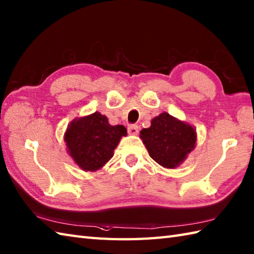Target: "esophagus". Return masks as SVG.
Segmentation results:
<instances>
[{
    "mask_svg": "<svg viewBox=\"0 0 254 254\" xmlns=\"http://www.w3.org/2000/svg\"><path fill=\"white\" fill-rule=\"evenodd\" d=\"M127 132L132 134V135H135V134L138 133V126H136V124H130L127 127Z\"/></svg>",
    "mask_w": 254,
    "mask_h": 254,
    "instance_id": "1",
    "label": "esophagus"
}]
</instances>
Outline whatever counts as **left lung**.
I'll list each match as a JSON object with an SVG mask.
<instances>
[{
	"label": "left lung",
	"mask_w": 254,
	"mask_h": 254,
	"mask_svg": "<svg viewBox=\"0 0 254 254\" xmlns=\"http://www.w3.org/2000/svg\"><path fill=\"white\" fill-rule=\"evenodd\" d=\"M149 156L166 168H175L195 146L194 128L164 112L154 118L148 128L139 132Z\"/></svg>",
	"instance_id": "obj_1"
}]
</instances>
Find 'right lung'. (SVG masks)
Wrapping results in <instances>:
<instances>
[{
	"label": "right lung",
	"mask_w": 254,
	"mask_h": 254,
	"mask_svg": "<svg viewBox=\"0 0 254 254\" xmlns=\"http://www.w3.org/2000/svg\"><path fill=\"white\" fill-rule=\"evenodd\" d=\"M123 135H127L126 127L110 126L107 117L95 112L69 124L64 141L67 152L80 168L96 171L110 160Z\"/></svg>",
	"instance_id": "right-lung-1"
}]
</instances>
